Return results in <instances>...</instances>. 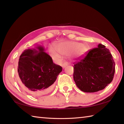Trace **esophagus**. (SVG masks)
Returning a JSON list of instances; mask_svg holds the SVG:
<instances>
[{"mask_svg":"<svg viewBox=\"0 0 124 124\" xmlns=\"http://www.w3.org/2000/svg\"><path fill=\"white\" fill-rule=\"evenodd\" d=\"M68 63L67 62H64L63 63V64H62V67H63V68H65V67H66L67 65H68Z\"/></svg>","mask_w":124,"mask_h":124,"instance_id":"esophagus-1","label":"esophagus"}]
</instances>
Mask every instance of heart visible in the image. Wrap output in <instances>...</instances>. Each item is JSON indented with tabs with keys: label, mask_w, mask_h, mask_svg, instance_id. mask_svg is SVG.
<instances>
[{
	"label": "heart",
	"mask_w": 124,
	"mask_h": 124,
	"mask_svg": "<svg viewBox=\"0 0 124 124\" xmlns=\"http://www.w3.org/2000/svg\"><path fill=\"white\" fill-rule=\"evenodd\" d=\"M55 48L61 55H68L72 53L75 57H79L86 53L88 47L85 44H80L76 41H63L55 45ZM57 52L54 48H50V53L52 56L56 59L60 57Z\"/></svg>",
	"instance_id": "b5f03b06"
}]
</instances>
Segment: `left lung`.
<instances>
[{
  "mask_svg": "<svg viewBox=\"0 0 124 124\" xmlns=\"http://www.w3.org/2000/svg\"><path fill=\"white\" fill-rule=\"evenodd\" d=\"M115 63L109 49L101 44L92 49L74 63L73 79L81 91L94 93L111 82Z\"/></svg>",
  "mask_w": 124,
  "mask_h": 124,
  "instance_id": "1",
  "label": "left lung"
}]
</instances>
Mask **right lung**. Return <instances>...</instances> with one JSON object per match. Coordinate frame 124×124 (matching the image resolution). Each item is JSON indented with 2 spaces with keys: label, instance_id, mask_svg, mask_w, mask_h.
Segmentation results:
<instances>
[{
  "label": "right lung",
  "instance_id": "add662e5",
  "mask_svg": "<svg viewBox=\"0 0 124 124\" xmlns=\"http://www.w3.org/2000/svg\"><path fill=\"white\" fill-rule=\"evenodd\" d=\"M62 71V67L53 62L44 47L37 46L24 50L20 56L18 82L28 93L40 96L52 90L53 84Z\"/></svg>",
  "mask_w": 124,
  "mask_h": 124
}]
</instances>
